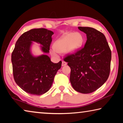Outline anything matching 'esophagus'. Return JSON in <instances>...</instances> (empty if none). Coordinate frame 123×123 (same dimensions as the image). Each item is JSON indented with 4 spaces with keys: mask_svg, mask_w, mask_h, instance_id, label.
Masks as SVG:
<instances>
[{
    "mask_svg": "<svg viewBox=\"0 0 123 123\" xmlns=\"http://www.w3.org/2000/svg\"><path fill=\"white\" fill-rule=\"evenodd\" d=\"M67 62H65V61H62V66H66V65H67Z\"/></svg>",
    "mask_w": 123,
    "mask_h": 123,
    "instance_id": "1",
    "label": "esophagus"
}]
</instances>
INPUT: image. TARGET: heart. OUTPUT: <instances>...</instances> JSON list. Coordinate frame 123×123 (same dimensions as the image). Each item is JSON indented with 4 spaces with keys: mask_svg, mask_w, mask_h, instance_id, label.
<instances>
[{
    "mask_svg": "<svg viewBox=\"0 0 123 123\" xmlns=\"http://www.w3.org/2000/svg\"><path fill=\"white\" fill-rule=\"evenodd\" d=\"M84 41V36L80 32L66 33L55 41L50 53L56 56L57 53H74L81 47Z\"/></svg>",
    "mask_w": 123,
    "mask_h": 123,
    "instance_id": "obj_1",
    "label": "heart"
}]
</instances>
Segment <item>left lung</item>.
Returning <instances> with one entry per match:
<instances>
[{
    "mask_svg": "<svg viewBox=\"0 0 123 123\" xmlns=\"http://www.w3.org/2000/svg\"><path fill=\"white\" fill-rule=\"evenodd\" d=\"M85 32V46L64 60L71 71L70 81L78 92L87 94L96 91L109 78L111 68V51L103 33L90 27L79 26Z\"/></svg>",
    "mask_w": 123,
    "mask_h": 123,
    "instance_id": "8db88e82",
    "label": "left lung"
}]
</instances>
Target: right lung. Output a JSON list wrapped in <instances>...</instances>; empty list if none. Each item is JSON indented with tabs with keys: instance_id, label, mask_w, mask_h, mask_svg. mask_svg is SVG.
Here are the masks:
<instances>
[{
	"instance_id": "add662e5",
	"label": "right lung",
	"mask_w": 123,
	"mask_h": 123,
	"mask_svg": "<svg viewBox=\"0 0 123 123\" xmlns=\"http://www.w3.org/2000/svg\"><path fill=\"white\" fill-rule=\"evenodd\" d=\"M54 32L44 28L33 29L23 34L17 41L11 55L14 80L29 94L40 95L49 90L62 62H52L47 55L35 57L30 51L32 42L41 44L48 53Z\"/></svg>"
}]
</instances>
